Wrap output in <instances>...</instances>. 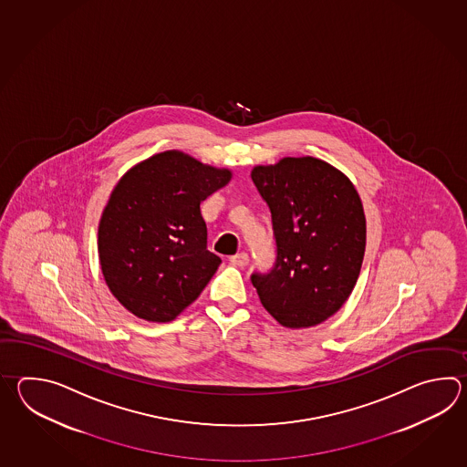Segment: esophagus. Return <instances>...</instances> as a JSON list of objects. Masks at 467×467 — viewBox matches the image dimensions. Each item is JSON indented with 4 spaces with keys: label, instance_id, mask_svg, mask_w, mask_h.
I'll use <instances>...</instances> for the list:
<instances>
[{
    "label": "esophagus",
    "instance_id": "esophagus-1",
    "mask_svg": "<svg viewBox=\"0 0 467 467\" xmlns=\"http://www.w3.org/2000/svg\"><path fill=\"white\" fill-rule=\"evenodd\" d=\"M230 262L237 267H245L248 264V255L245 252H240V254H235L234 257H230Z\"/></svg>",
    "mask_w": 467,
    "mask_h": 467
}]
</instances>
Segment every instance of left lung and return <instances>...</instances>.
I'll return each instance as SVG.
<instances>
[{
  "label": "left lung",
  "instance_id": "left-lung-1",
  "mask_svg": "<svg viewBox=\"0 0 467 467\" xmlns=\"http://www.w3.org/2000/svg\"><path fill=\"white\" fill-rule=\"evenodd\" d=\"M272 213L277 262L252 284L287 328L314 327L346 304L366 252V213L346 173L316 157H284L252 169Z\"/></svg>",
  "mask_w": 467,
  "mask_h": 467
}]
</instances>
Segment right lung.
I'll list each match as a JSON object with an SVG mask.
<instances>
[{
    "label": "right lung",
    "mask_w": 467,
    "mask_h": 467,
    "mask_svg": "<svg viewBox=\"0 0 467 467\" xmlns=\"http://www.w3.org/2000/svg\"><path fill=\"white\" fill-rule=\"evenodd\" d=\"M232 180L180 150L140 161L109 193L99 223L103 278L123 307L149 322L180 316L219 268L200 203Z\"/></svg>",
    "instance_id": "1"
}]
</instances>
